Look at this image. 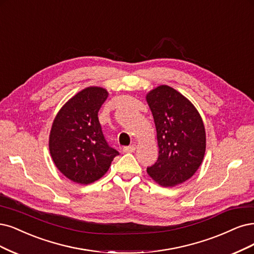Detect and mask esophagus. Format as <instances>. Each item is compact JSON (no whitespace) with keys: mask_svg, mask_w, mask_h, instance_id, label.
<instances>
[{"mask_svg":"<svg viewBox=\"0 0 254 254\" xmlns=\"http://www.w3.org/2000/svg\"><path fill=\"white\" fill-rule=\"evenodd\" d=\"M135 149H136V145H135V144H132V145H130V146L124 147V148H123V151L130 153V152H134Z\"/></svg>","mask_w":254,"mask_h":254,"instance_id":"1","label":"esophagus"}]
</instances>
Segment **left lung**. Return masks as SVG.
Listing matches in <instances>:
<instances>
[{"mask_svg": "<svg viewBox=\"0 0 254 254\" xmlns=\"http://www.w3.org/2000/svg\"><path fill=\"white\" fill-rule=\"evenodd\" d=\"M146 101L152 112L159 145V157L147 168V173L161 186L173 187L189 180L203 162V120L193 104L167 85L150 90Z\"/></svg>", "mask_w": 254, "mask_h": 254, "instance_id": "obj_1", "label": "left lung"}]
</instances>
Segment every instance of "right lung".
Returning <instances> with one entry per match:
<instances>
[{
  "label": "right lung",
  "instance_id": "right-lung-1",
  "mask_svg": "<svg viewBox=\"0 0 254 254\" xmlns=\"http://www.w3.org/2000/svg\"><path fill=\"white\" fill-rule=\"evenodd\" d=\"M108 91L87 87L60 109L49 134V151L57 168L70 181L87 185L101 179L119 152L104 137L98 113Z\"/></svg>",
  "mask_w": 254,
  "mask_h": 254
}]
</instances>
